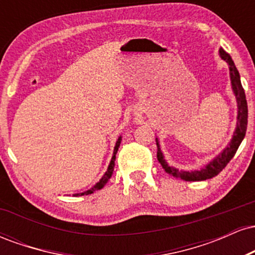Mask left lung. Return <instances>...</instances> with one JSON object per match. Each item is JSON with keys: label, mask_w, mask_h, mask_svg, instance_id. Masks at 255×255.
I'll list each match as a JSON object with an SVG mask.
<instances>
[{"label": "left lung", "mask_w": 255, "mask_h": 255, "mask_svg": "<svg viewBox=\"0 0 255 255\" xmlns=\"http://www.w3.org/2000/svg\"><path fill=\"white\" fill-rule=\"evenodd\" d=\"M219 57L222 60L225 61L229 67V74H230V83H231V89H233L234 96L236 98V103H238V122H236L235 130H234L233 137L221 153H218L211 162L207 163L204 168H201L200 170H178L175 166H171L168 164V162L165 160L164 154H163L162 150H160L159 140L156 137L157 142V158L159 160V163L162 164L163 169L166 172L172 175V176L181 178L184 181H204L209 180V178L215 177L216 175H218L225 165L230 162V159L235 156L236 151H238L240 144L242 142L244 137L246 135V130H247V119H248V108H247V101H246V95L244 87H242L241 79H240V73L236 68L235 63H234L233 58L228 52H225L223 49H219Z\"/></svg>", "instance_id": "obj_1"}]
</instances>
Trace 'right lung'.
Listing matches in <instances>:
<instances>
[{
  "mask_svg": "<svg viewBox=\"0 0 255 255\" xmlns=\"http://www.w3.org/2000/svg\"><path fill=\"white\" fill-rule=\"evenodd\" d=\"M122 141V136L120 135L119 139L116 140V144H115V147H114V152H113V157H111V160L109 163V165H108V169L107 171H105V174L102 176L101 180L98 181L97 183L95 184V186L91 187L90 189H87V191H85L83 193H77V194H73L74 197H81V195H89V194H92L93 192L96 191H99V189H102L103 187L107 184L108 181H109V178L111 177V175H113V171H114V166H115V159H116V153H118V150L120 147V144H121Z\"/></svg>",
  "mask_w": 255,
  "mask_h": 255,
  "instance_id": "right-lung-1",
  "label": "right lung"
}]
</instances>
